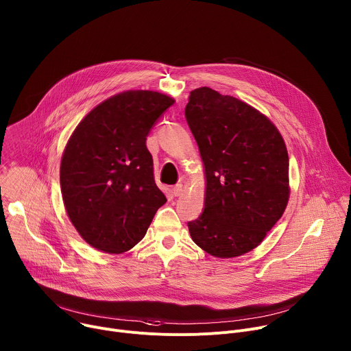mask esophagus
<instances>
[{
	"label": "esophagus",
	"instance_id": "obj_1",
	"mask_svg": "<svg viewBox=\"0 0 351 351\" xmlns=\"http://www.w3.org/2000/svg\"><path fill=\"white\" fill-rule=\"evenodd\" d=\"M185 191V186L180 182V184H177V185H174V188H173V192H174V195L176 197H180V195H182V192Z\"/></svg>",
	"mask_w": 351,
	"mask_h": 351
}]
</instances>
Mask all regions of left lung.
I'll return each mask as SVG.
<instances>
[{"instance_id":"left-lung-1","label":"left lung","mask_w":351,"mask_h":351,"mask_svg":"<svg viewBox=\"0 0 351 351\" xmlns=\"http://www.w3.org/2000/svg\"><path fill=\"white\" fill-rule=\"evenodd\" d=\"M188 127L205 165V206L188 221L191 239L217 258L240 256L262 243L289 201V154L263 114L210 88L192 90Z\"/></svg>"}]
</instances>
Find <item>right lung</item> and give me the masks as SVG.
I'll return each mask as SVG.
<instances>
[{"label": "right lung", "instance_id": "1", "mask_svg": "<svg viewBox=\"0 0 351 351\" xmlns=\"http://www.w3.org/2000/svg\"><path fill=\"white\" fill-rule=\"evenodd\" d=\"M173 104L158 92H123L95 107L71 135L60 170L62 199L92 247L108 254L131 250L166 204L146 136Z\"/></svg>", "mask_w": 351, "mask_h": 351}]
</instances>
